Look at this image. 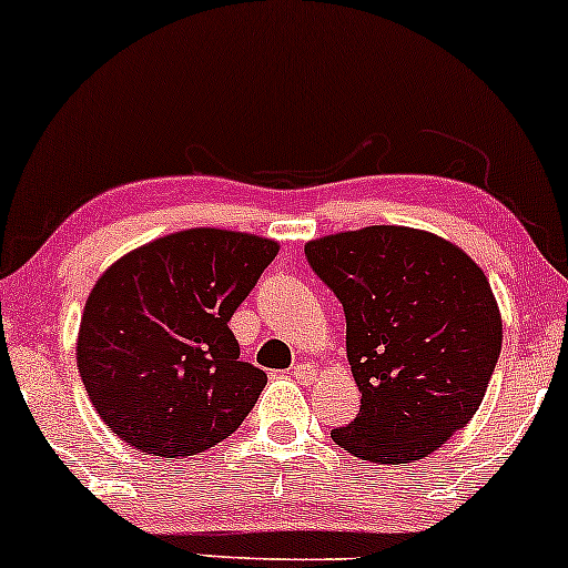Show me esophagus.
<instances>
[{"instance_id": "esophagus-1", "label": "esophagus", "mask_w": 568, "mask_h": 568, "mask_svg": "<svg viewBox=\"0 0 568 568\" xmlns=\"http://www.w3.org/2000/svg\"><path fill=\"white\" fill-rule=\"evenodd\" d=\"M292 378H295L301 386H314L318 381V373H316L314 365H303V362H301V365L292 367Z\"/></svg>"}]
</instances>
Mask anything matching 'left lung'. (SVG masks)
Returning a JSON list of instances; mask_svg holds the SVG:
<instances>
[{"mask_svg": "<svg viewBox=\"0 0 568 568\" xmlns=\"http://www.w3.org/2000/svg\"><path fill=\"white\" fill-rule=\"evenodd\" d=\"M346 314V356L362 405L333 439L362 462L410 464L464 429L501 352L486 273L450 241L403 225L305 244Z\"/></svg>", "mask_w": 568, "mask_h": 568, "instance_id": "left-lung-1", "label": "left lung"}]
</instances>
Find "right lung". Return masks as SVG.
Here are the masks:
<instances>
[{
    "label": "right lung",
    "mask_w": 568,
    "mask_h": 568,
    "mask_svg": "<svg viewBox=\"0 0 568 568\" xmlns=\"http://www.w3.org/2000/svg\"><path fill=\"white\" fill-rule=\"evenodd\" d=\"M278 244L190 227L139 246L93 284L78 369L110 429L142 454L195 456L239 429L267 384L227 327Z\"/></svg>",
    "instance_id": "obj_1"
}]
</instances>
